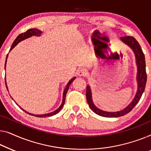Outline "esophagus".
I'll return each instance as SVG.
<instances>
[{
    "mask_svg": "<svg viewBox=\"0 0 151 151\" xmlns=\"http://www.w3.org/2000/svg\"><path fill=\"white\" fill-rule=\"evenodd\" d=\"M77 73L78 76H86L88 74V70L85 68H81L78 70Z\"/></svg>",
    "mask_w": 151,
    "mask_h": 151,
    "instance_id": "1",
    "label": "esophagus"
}]
</instances>
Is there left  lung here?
<instances>
[{
	"mask_svg": "<svg viewBox=\"0 0 151 151\" xmlns=\"http://www.w3.org/2000/svg\"><path fill=\"white\" fill-rule=\"evenodd\" d=\"M121 40L127 44L129 46L132 48L133 52L135 55V58H136V63L137 65V83H138V88L136 93V95L131 102L130 105L128 107L125 108L122 111L117 112H107L105 111L98 109L96 107H95L93 104L92 100V93L90 86H88L86 88V99L87 101L90 109L92 110L94 113L99 116H103V117L108 118H113V117H120V116L126 115L130 112L133 109V107L136 105V104L138 103L139 99H141L142 95L143 94L144 89L146 87V79H147V75H146V62H145V57H144V52L142 51L139 44L136 40L132 36H124L121 37Z\"/></svg>",
	"mask_w": 151,
	"mask_h": 151,
	"instance_id": "1",
	"label": "left lung"
}]
</instances>
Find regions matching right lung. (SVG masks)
Segmentation results:
<instances>
[{
  "label": "right lung",
  "instance_id": "add662e5",
  "mask_svg": "<svg viewBox=\"0 0 151 151\" xmlns=\"http://www.w3.org/2000/svg\"><path fill=\"white\" fill-rule=\"evenodd\" d=\"M41 34H42V31H40V30H37V29H29V30H27V31H26V32L20 34V35H19L18 36V37H16V39L14 40V43H13L12 47H11V48H10L9 51H11V50L13 49V48H14L15 47V46H16L17 45V44H18L19 43V42L22 41V40H24V39H27V38H28V37H31V36H33V35L40 36V35H41ZM7 57H8V55H7V58H6L5 68H6V63H7ZM75 78H76V77H74V78H72V79L68 82V83L67 84V86H66V87H65L64 91H63L62 103H61V105L60 107H59L57 110H55V111L51 112V113H49V114H43V115H34V114H30V113H29V112L25 111L24 109H22V108H21V109H22L23 110V111H24L25 112H26V113L29 114V115H32V116H36V117L43 118V117H48V116H53V115H55V114H57V113H59V112L60 111V110L61 109V108L63 107V105H64L65 101V96H66V94H67L68 90L69 87H70V84L72 83L73 82V81L75 79ZM5 85H6V87H7V84H6V80H5Z\"/></svg>",
  "mask_w": 151,
  "mask_h": 151
}]
</instances>
